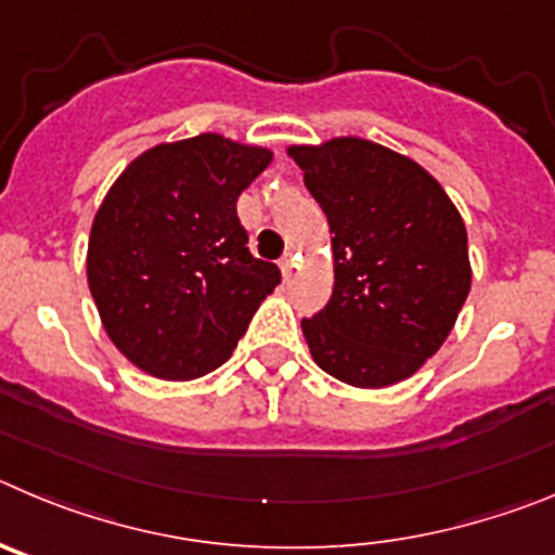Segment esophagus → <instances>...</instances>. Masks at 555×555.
<instances>
[{
  "instance_id": "esophagus-1",
  "label": "esophagus",
  "mask_w": 555,
  "mask_h": 555,
  "mask_svg": "<svg viewBox=\"0 0 555 555\" xmlns=\"http://www.w3.org/2000/svg\"><path fill=\"white\" fill-rule=\"evenodd\" d=\"M296 259H298V257H296V254H293V251H287L282 259H279V268H282L284 279L293 276V271H296Z\"/></svg>"
}]
</instances>
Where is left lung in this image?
<instances>
[{"mask_svg":"<svg viewBox=\"0 0 555 555\" xmlns=\"http://www.w3.org/2000/svg\"><path fill=\"white\" fill-rule=\"evenodd\" d=\"M287 154L332 232V298L301 321L314 364L362 389L414 376L470 293L456 204L412 157L353 134Z\"/></svg>","mask_w":555,"mask_h":555,"instance_id":"obj_1","label":"left lung"}]
</instances>
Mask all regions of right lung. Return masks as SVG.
Listing matches in <instances>:
<instances>
[{"instance_id":"obj_1","label":"right lung","mask_w":555,"mask_h":555,"mask_svg":"<svg viewBox=\"0 0 555 555\" xmlns=\"http://www.w3.org/2000/svg\"><path fill=\"white\" fill-rule=\"evenodd\" d=\"M266 146L204 132L157 143L113 182L88 241V287L113 346L143 373L191 382L232 357L282 273L248 251L237 198Z\"/></svg>"}]
</instances>
